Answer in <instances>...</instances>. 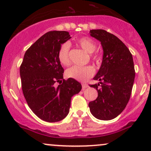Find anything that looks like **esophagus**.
I'll list each match as a JSON object with an SVG mask.
<instances>
[{
    "instance_id": "1",
    "label": "esophagus",
    "mask_w": 151,
    "mask_h": 151,
    "mask_svg": "<svg viewBox=\"0 0 151 151\" xmlns=\"http://www.w3.org/2000/svg\"><path fill=\"white\" fill-rule=\"evenodd\" d=\"M81 85H82V90H83V91H84V89H86V88L89 87V85H88L87 84H84V83L81 84Z\"/></svg>"
}]
</instances>
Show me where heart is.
I'll return each instance as SVG.
<instances>
[{"mask_svg":"<svg viewBox=\"0 0 151 151\" xmlns=\"http://www.w3.org/2000/svg\"><path fill=\"white\" fill-rule=\"evenodd\" d=\"M77 43L83 50H85L88 53H92L96 49V44L93 40L88 37H83L79 38L77 41ZM70 44L65 42L60 47L58 52V58L59 62L61 65L67 66L70 65ZM91 58L95 62L99 64L101 61V57L98 53H92ZM94 74V69L91 66H78L74 65L66 70L65 74L68 78L76 79L80 81H85L88 79L91 78Z\"/></svg>","mask_w":151,"mask_h":151,"instance_id":"1","label":"heart"}]
</instances>
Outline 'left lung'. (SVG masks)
I'll use <instances>...</instances> for the list:
<instances>
[{
  "label": "left lung",
  "instance_id": "8db88e82",
  "mask_svg": "<svg viewBox=\"0 0 151 151\" xmlns=\"http://www.w3.org/2000/svg\"><path fill=\"white\" fill-rule=\"evenodd\" d=\"M90 35L101 42L103 60L93 77L100 81L90 85L97 90L98 97L89 103L90 111L96 119L108 121L126 108L135 79L133 57L122 41L104 30H91Z\"/></svg>",
  "mask_w": 151,
  "mask_h": 151
}]
</instances>
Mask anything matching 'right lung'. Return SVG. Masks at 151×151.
<instances>
[{"mask_svg":"<svg viewBox=\"0 0 151 151\" xmlns=\"http://www.w3.org/2000/svg\"><path fill=\"white\" fill-rule=\"evenodd\" d=\"M71 38L67 31H50L32 44L20 67L22 90L32 112L47 122L62 120L69 114L71 99L81 91L74 79H63L64 69L58 52ZM56 82L61 84L56 87Z\"/></svg>","mask_w":151,"mask_h":151,"instance_id":"obj_1","label":"right lung"}]
</instances>
